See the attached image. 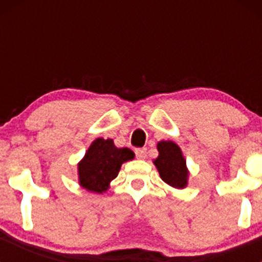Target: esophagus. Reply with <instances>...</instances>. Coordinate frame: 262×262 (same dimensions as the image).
Instances as JSON below:
<instances>
[{"mask_svg": "<svg viewBox=\"0 0 262 262\" xmlns=\"http://www.w3.org/2000/svg\"><path fill=\"white\" fill-rule=\"evenodd\" d=\"M136 156L138 160H144L147 157L146 148H138V149H136Z\"/></svg>", "mask_w": 262, "mask_h": 262, "instance_id": "34e87169", "label": "esophagus"}]
</instances>
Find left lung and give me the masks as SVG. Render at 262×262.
<instances>
[{
    "label": "left lung",
    "instance_id": "obj_1",
    "mask_svg": "<svg viewBox=\"0 0 262 262\" xmlns=\"http://www.w3.org/2000/svg\"><path fill=\"white\" fill-rule=\"evenodd\" d=\"M158 157L153 161L161 179L175 189H185L189 180V170L181 148L172 141L157 143Z\"/></svg>",
    "mask_w": 262,
    "mask_h": 262
}]
</instances>
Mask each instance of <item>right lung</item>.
Segmentation results:
<instances>
[{
    "label": "right lung",
    "instance_id": "right-lung-1",
    "mask_svg": "<svg viewBox=\"0 0 262 262\" xmlns=\"http://www.w3.org/2000/svg\"><path fill=\"white\" fill-rule=\"evenodd\" d=\"M129 148H118L110 138H97L78 162V184L90 192L102 194L118 176L121 165L134 158Z\"/></svg>",
    "mask_w": 262,
    "mask_h": 262
}]
</instances>
